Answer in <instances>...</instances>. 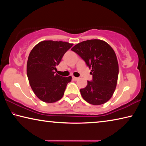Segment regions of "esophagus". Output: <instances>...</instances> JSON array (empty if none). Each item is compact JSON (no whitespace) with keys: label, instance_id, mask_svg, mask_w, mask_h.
I'll return each mask as SVG.
<instances>
[{"label":"esophagus","instance_id":"obj_1","mask_svg":"<svg viewBox=\"0 0 146 146\" xmlns=\"http://www.w3.org/2000/svg\"><path fill=\"white\" fill-rule=\"evenodd\" d=\"M72 78L74 80H78V77H75V76H73Z\"/></svg>","mask_w":146,"mask_h":146}]
</instances>
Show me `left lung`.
<instances>
[{
	"label": "left lung",
	"mask_w": 146,
	"mask_h": 146,
	"mask_svg": "<svg viewBox=\"0 0 146 146\" xmlns=\"http://www.w3.org/2000/svg\"><path fill=\"white\" fill-rule=\"evenodd\" d=\"M71 50L82 58L91 69L93 78L88 81L80 93L86 102L100 105L111 98L118 75V64L114 50L105 41L93 39L78 43Z\"/></svg>",
	"instance_id": "1"
}]
</instances>
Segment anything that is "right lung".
<instances>
[{
    "mask_svg": "<svg viewBox=\"0 0 146 146\" xmlns=\"http://www.w3.org/2000/svg\"><path fill=\"white\" fill-rule=\"evenodd\" d=\"M73 44L66 42L45 40L31 51L27 62V75L32 90L39 99L53 103L63 97L71 76L64 77L54 71L65 53Z\"/></svg>",
    "mask_w": 146,
    "mask_h": 146,
    "instance_id": "obj_1",
    "label": "right lung"
}]
</instances>
